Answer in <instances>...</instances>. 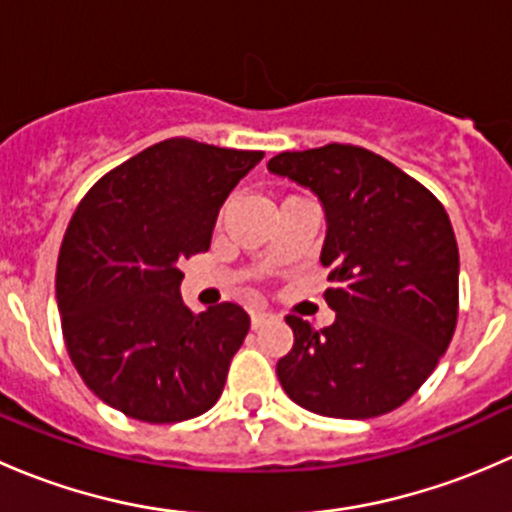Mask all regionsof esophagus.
<instances>
[{"label": "esophagus", "instance_id": "1", "mask_svg": "<svg viewBox=\"0 0 512 512\" xmlns=\"http://www.w3.org/2000/svg\"><path fill=\"white\" fill-rule=\"evenodd\" d=\"M267 317H270V314H267L265 309H252V312H250V324H252V329H260L262 324H265Z\"/></svg>", "mask_w": 512, "mask_h": 512}]
</instances>
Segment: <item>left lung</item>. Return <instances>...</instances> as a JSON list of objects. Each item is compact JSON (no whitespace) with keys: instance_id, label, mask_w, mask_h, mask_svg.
<instances>
[{"instance_id":"8db88e82","label":"left lung","mask_w":512,"mask_h":512,"mask_svg":"<svg viewBox=\"0 0 512 512\" xmlns=\"http://www.w3.org/2000/svg\"><path fill=\"white\" fill-rule=\"evenodd\" d=\"M322 200L324 292L334 324L289 314L294 347L277 379L302 409L374 418L421 389L451 344L458 319V245L431 190L386 158L329 143L267 163Z\"/></svg>"}]
</instances>
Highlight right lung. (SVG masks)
Returning a JSON list of instances; mask_svg holds the SVG:
<instances>
[{
    "label": "right lung",
    "instance_id": "right-lung-1",
    "mask_svg": "<svg viewBox=\"0 0 512 512\" xmlns=\"http://www.w3.org/2000/svg\"><path fill=\"white\" fill-rule=\"evenodd\" d=\"M262 156L168 138L103 175L76 208L56 265L61 329L111 409L175 423L223 394L250 317L232 302L190 312L178 260L208 250L225 198Z\"/></svg>",
    "mask_w": 512,
    "mask_h": 512
}]
</instances>
